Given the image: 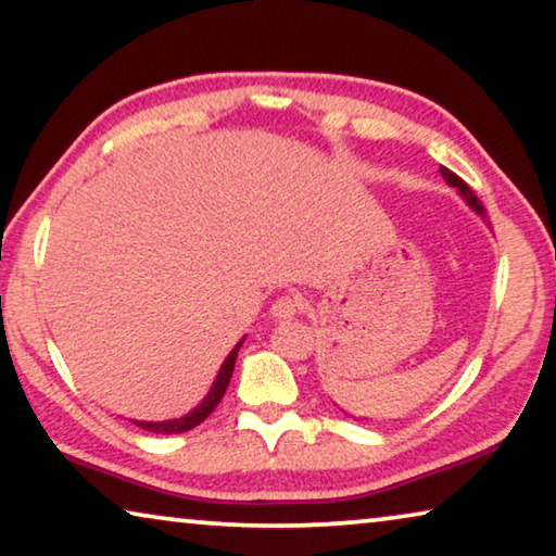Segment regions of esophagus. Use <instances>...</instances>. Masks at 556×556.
Listing matches in <instances>:
<instances>
[{"label": "esophagus", "mask_w": 556, "mask_h": 556, "mask_svg": "<svg viewBox=\"0 0 556 556\" xmlns=\"http://www.w3.org/2000/svg\"><path fill=\"white\" fill-rule=\"evenodd\" d=\"M301 308V301L296 296H281L277 299L275 304H271L269 314L277 318V321H289V318H294Z\"/></svg>", "instance_id": "1"}]
</instances>
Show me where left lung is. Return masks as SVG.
<instances>
[{
    "instance_id": "1",
    "label": "left lung",
    "mask_w": 556,
    "mask_h": 556,
    "mask_svg": "<svg viewBox=\"0 0 556 556\" xmlns=\"http://www.w3.org/2000/svg\"><path fill=\"white\" fill-rule=\"evenodd\" d=\"M441 176H444V181L448 184V186H454L456 191L464 195V201L470 205V208H473L478 215H481V218H485V208H483V203L476 199V193L470 191V186L464 181V178H458L454 172H448L446 166H441Z\"/></svg>"
}]
</instances>
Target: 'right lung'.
<instances>
[{
	"instance_id": "add662e5",
	"label": "right lung",
	"mask_w": 556,
	"mask_h": 556,
	"mask_svg": "<svg viewBox=\"0 0 556 556\" xmlns=\"http://www.w3.org/2000/svg\"><path fill=\"white\" fill-rule=\"evenodd\" d=\"M244 338H240L238 343H235V348L230 351V355L225 357L218 375H215V380L211 384L208 394H205L203 402L199 404V407H193L188 414H184V417L178 419H164V421H135L137 427H142L147 431H152V434H184V431L199 427L201 421L208 417V414L218 407V402L223 400L225 390H228L230 384V378H232V370H235V361H238V351L242 348Z\"/></svg>"
}]
</instances>
